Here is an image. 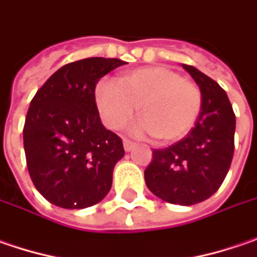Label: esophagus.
I'll use <instances>...</instances> for the list:
<instances>
[{"label":"esophagus","instance_id":"34e87169","mask_svg":"<svg viewBox=\"0 0 257 257\" xmlns=\"http://www.w3.org/2000/svg\"><path fill=\"white\" fill-rule=\"evenodd\" d=\"M134 147H135V144H134V142H131L129 140H123V148H125L126 152H129V151L132 150Z\"/></svg>","mask_w":257,"mask_h":257}]
</instances>
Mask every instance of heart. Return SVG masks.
I'll return each mask as SVG.
<instances>
[{
    "mask_svg": "<svg viewBox=\"0 0 257 257\" xmlns=\"http://www.w3.org/2000/svg\"><path fill=\"white\" fill-rule=\"evenodd\" d=\"M95 102L107 128H122L141 105L144 115L131 134L174 142L185 137L201 112L200 87L164 66L141 67L123 73L119 82L102 79L95 87Z\"/></svg>",
    "mask_w": 257,
    "mask_h": 257,
    "instance_id": "b5f03b06",
    "label": "heart"
}]
</instances>
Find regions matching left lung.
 <instances>
[{
	"mask_svg": "<svg viewBox=\"0 0 257 257\" xmlns=\"http://www.w3.org/2000/svg\"><path fill=\"white\" fill-rule=\"evenodd\" d=\"M201 90L203 105L194 128L168 148L152 151L145 170L150 191L171 204L193 206L214 194L229 173L234 152L236 116L217 82L183 64Z\"/></svg>",
	"mask_w": 257,
	"mask_h": 257,
	"instance_id": "8db88e82",
	"label": "left lung"
}]
</instances>
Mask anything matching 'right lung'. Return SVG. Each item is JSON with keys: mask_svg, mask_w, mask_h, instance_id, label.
I'll use <instances>...</instances> for the list:
<instances>
[{"mask_svg": "<svg viewBox=\"0 0 257 257\" xmlns=\"http://www.w3.org/2000/svg\"><path fill=\"white\" fill-rule=\"evenodd\" d=\"M125 62L89 57L51 74L28 107L23 138L30 177L51 204L80 210L112 187L122 140L103 126L95 102L97 82Z\"/></svg>", "mask_w": 257, "mask_h": 257, "instance_id": "obj_1", "label": "right lung"}]
</instances>
